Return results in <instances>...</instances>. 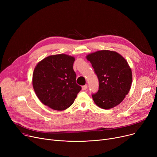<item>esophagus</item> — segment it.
I'll return each mask as SVG.
<instances>
[{
	"instance_id": "1",
	"label": "esophagus",
	"mask_w": 157,
	"mask_h": 157,
	"mask_svg": "<svg viewBox=\"0 0 157 157\" xmlns=\"http://www.w3.org/2000/svg\"><path fill=\"white\" fill-rule=\"evenodd\" d=\"M87 88H88V85H85L82 86V90H86L87 89Z\"/></svg>"
}]
</instances>
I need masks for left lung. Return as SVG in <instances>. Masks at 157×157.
<instances>
[{
	"instance_id": "1",
	"label": "left lung",
	"mask_w": 157,
	"mask_h": 157,
	"mask_svg": "<svg viewBox=\"0 0 157 157\" xmlns=\"http://www.w3.org/2000/svg\"><path fill=\"white\" fill-rule=\"evenodd\" d=\"M86 59L92 63L99 82L98 92L92 94L95 104L109 109L120 104L129 92L132 81L126 60L117 52L109 50L90 53Z\"/></svg>"
}]
</instances>
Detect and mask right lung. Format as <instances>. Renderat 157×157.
Masks as SVG:
<instances>
[{
	"label": "right lung",
	"instance_id": "add662e5",
	"mask_svg": "<svg viewBox=\"0 0 157 157\" xmlns=\"http://www.w3.org/2000/svg\"><path fill=\"white\" fill-rule=\"evenodd\" d=\"M74 60L73 56L59 54L49 56L37 64L32 85L43 104L54 110L62 111L73 104L81 90L76 83Z\"/></svg>",
	"mask_w": 157,
	"mask_h": 157
}]
</instances>
